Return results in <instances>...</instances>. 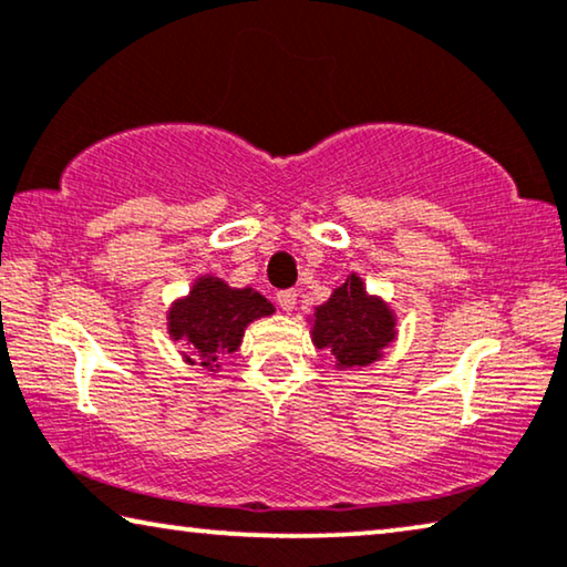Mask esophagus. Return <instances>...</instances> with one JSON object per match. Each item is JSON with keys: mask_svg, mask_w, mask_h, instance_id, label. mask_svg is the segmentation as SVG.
I'll return each mask as SVG.
<instances>
[{"mask_svg": "<svg viewBox=\"0 0 567 567\" xmlns=\"http://www.w3.org/2000/svg\"><path fill=\"white\" fill-rule=\"evenodd\" d=\"M276 301H278V307H281L284 311H293V307H296V291L293 289L278 291L276 293Z\"/></svg>", "mask_w": 567, "mask_h": 567, "instance_id": "34e87169", "label": "esophagus"}]
</instances>
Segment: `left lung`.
Returning <instances> with one entry per match:
<instances>
[{
  "mask_svg": "<svg viewBox=\"0 0 567 567\" xmlns=\"http://www.w3.org/2000/svg\"><path fill=\"white\" fill-rule=\"evenodd\" d=\"M311 342L327 350L334 368H368L395 339V313L380 296L364 291L352 274L311 317Z\"/></svg>",
  "mask_w": 567,
  "mask_h": 567,
  "instance_id": "obj_1",
  "label": "left lung"
}]
</instances>
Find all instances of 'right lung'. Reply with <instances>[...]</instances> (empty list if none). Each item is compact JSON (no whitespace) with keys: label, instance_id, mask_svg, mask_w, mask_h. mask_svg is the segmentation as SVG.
<instances>
[{"label":"right lung","instance_id":"right-lung-1","mask_svg":"<svg viewBox=\"0 0 567 567\" xmlns=\"http://www.w3.org/2000/svg\"><path fill=\"white\" fill-rule=\"evenodd\" d=\"M274 303L256 289H233L215 276L197 278L185 299L167 313L169 337L185 344V362L215 372L220 357L240 347L250 321L271 317Z\"/></svg>","mask_w":567,"mask_h":567}]
</instances>
